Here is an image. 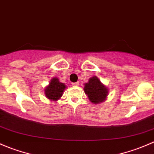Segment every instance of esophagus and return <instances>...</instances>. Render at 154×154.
Instances as JSON below:
<instances>
[{
  "label": "esophagus",
  "mask_w": 154,
  "mask_h": 154,
  "mask_svg": "<svg viewBox=\"0 0 154 154\" xmlns=\"http://www.w3.org/2000/svg\"><path fill=\"white\" fill-rule=\"evenodd\" d=\"M72 85L74 86H77L79 85V83L78 82H76V83H72Z\"/></svg>",
  "instance_id": "esophagus-1"
}]
</instances>
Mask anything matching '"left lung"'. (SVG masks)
Instances as JSON below:
<instances>
[{"label": "left lung", "instance_id": "left-lung-1", "mask_svg": "<svg viewBox=\"0 0 154 154\" xmlns=\"http://www.w3.org/2000/svg\"><path fill=\"white\" fill-rule=\"evenodd\" d=\"M83 90L88 95L89 101L93 104H99L105 101L109 92L107 87L101 83L95 76L89 78V82L85 83Z\"/></svg>", "mask_w": 154, "mask_h": 154}]
</instances>
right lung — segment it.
Here are the masks:
<instances>
[{"label":"right lung","mask_w":154,"mask_h":154,"mask_svg":"<svg viewBox=\"0 0 154 154\" xmlns=\"http://www.w3.org/2000/svg\"><path fill=\"white\" fill-rule=\"evenodd\" d=\"M66 89L65 83H61L56 77L50 80L48 86L45 88L44 93L46 97L51 101H57L63 95L64 90Z\"/></svg>","instance_id":"obj_1"}]
</instances>
